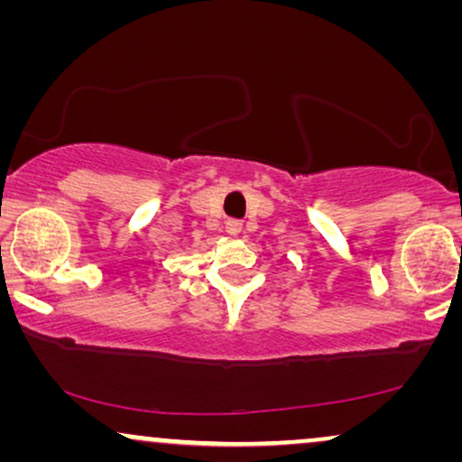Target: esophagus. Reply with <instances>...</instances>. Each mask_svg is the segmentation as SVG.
I'll use <instances>...</instances> for the list:
<instances>
[{"label": "esophagus", "instance_id": "esophagus-1", "mask_svg": "<svg viewBox=\"0 0 462 462\" xmlns=\"http://www.w3.org/2000/svg\"><path fill=\"white\" fill-rule=\"evenodd\" d=\"M242 229H244V223L242 220H236V218H231V220H226L225 223V231L229 233V236H239V233H242Z\"/></svg>", "mask_w": 462, "mask_h": 462}]
</instances>
